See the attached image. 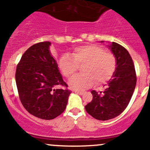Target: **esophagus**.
I'll use <instances>...</instances> for the list:
<instances>
[{
  "label": "esophagus",
  "instance_id": "1",
  "mask_svg": "<svg viewBox=\"0 0 150 150\" xmlns=\"http://www.w3.org/2000/svg\"><path fill=\"white\" fill-rule=\"evenodd\" d=\"M75 93H78V94H80V95H83L84 93V92L83 91H75Z\"/></svg>",
  "mask_w": 150,
  "mask_h": 150
}]
</instances>
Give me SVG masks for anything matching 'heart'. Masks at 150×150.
I'll use <instances>...</instances> for the list:
<instances>
[{"instance_id":"heart-1","label":"heart","mask_w":150,"mask_h":150,"mask_svg":"<svg viewBox=\"0 0 150 150\" xmlns=\"http://www.w3.org/2000/svg\"><path fill=\"white\" fill-rule=\"evenodd\" d=\"M72 57L64 54L60 58L59 67L66 78L73 76L79 65H83V74L74 76L69 85L75 90L91 87L94 83L102 85L108 82L114 75L117 67V59L112 53L107 52L105 48L98 45H86L75 48Z\"/></svg>"}]
</instances>
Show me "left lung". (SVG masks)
Returning <instances> with one entry per match:
<instances>
[{"label":"left lung","mask_w":150,"mask_h":150,"mask_svg":"<svg viewBox=\"0 0 150 150\" xmlns=\"http://www.w3.org/2000/svg\"><path fill=\"white\" fill-rule=\"evenodd\" d=\"M117 59V67L104 91H92L93 99L86 105V112L99 120H107L120 115L129 104L137 83L134 62L128 51L112 42L110 46Z\"/></svg>","instance_id":"obj_1"}]
</instances>
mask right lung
I'll return each mask as SVG.
<instances>
[{"label":"right lung","instance_id":"obj_1","mask_svg":"<svg viewBox=\"0 0 150 150\" xmlns=\"http://www.w3.org/2000/svg\"><path fill=\"white\" fill-rule=\"evenodd\" d=\"M49 41L33 45L22 55L16 69V83L22 105L30 114L52 120L65 110L71 91L63 81ZM58 85L65 89H55Z\"/></svg>","mask_w":150,"mask_h":150}]
</instances>
